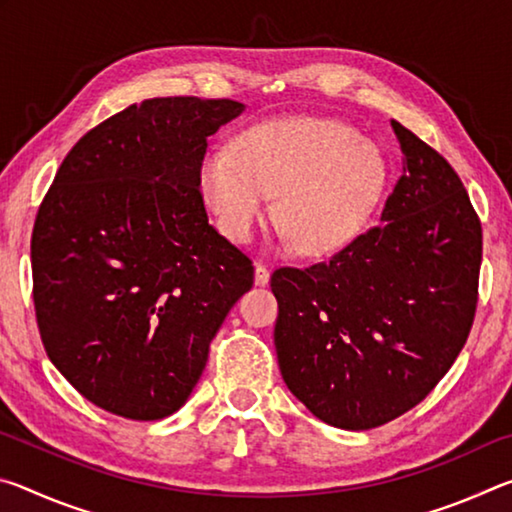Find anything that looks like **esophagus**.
Segmentation results:
<instances>
[{"instance_id":"34e87169","label":"esophagus","mask_w":512,"mask_h":512,"mask_svg":"<svg viewBox=\"0 0 512 512\" xmlns=\"http://www.w3.org/2000/svg\"><path fill=\"white\" fill-rule=\"evenodd\" d=\"M268 280H271V271L264 264H257L255 266V284L257 287H266Z\"/></svg>"}]
</instances>
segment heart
<instances>
[{
  "instance_id": "b5f03b06",
  "label": "heart",
  "mask_w": 512,
  "mask_h": 512,
  "mask_svg": "<svg viewBox=\"0 0 512 512\" xmlns=\"http://www.w3.org/2000/svg\"><path fill=\"white\" fill-rule=\"evenodd\" d=\"M207 203L232 241H248L273 210L287 239L305 255L350 246L375 214L388 185L379 146L332 119L266 121L230 149L207 155L201 169Z\"/></svg>"
}]
</instances>
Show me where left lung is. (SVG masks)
<instances>
[{
    "label": "left lung",
    "mask_w": 512,
    "mask_h": 512,
    "mask_svg": "<svg viewBox=\"0 0 512 512\" xmlns=\"http://www.w3.org/2000/svg\"><path fill=\"white\" fill-rule=\"evenodd\" d=\"M402 176L381 223L309 268H277L284 384L332 427L366 431L420 404L470 334L481 223L443 155L391 119Z\"/></svg>",
    "instance_id": "8db88e82"
}]
</instances>
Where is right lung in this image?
Listing matches in <instances>:
<instances>
[{"label":"right lung","instance_id":"obj_1","mask_svg":"<svg viewBox=\"0 0 512 512\" xmlns=\"http://www.w3.org/2000/svg\"><path fill=\"white\" fill-rule=\"evenodd\" d=\"M244 110L230 99L133 103L74 144L40 205L31 266L42 343L103 411L176 413L253 287V264L212 228L201 194L207 137Z\"/></svg>","mask_w":512,"mask_h":512}]
</instances>
